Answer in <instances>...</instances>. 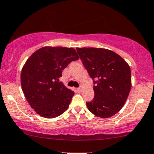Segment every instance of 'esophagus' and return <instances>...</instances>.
Here are the masks:
<instances>
[{"mask_svg":"<svg viewBox=\"0 0 154 154\" xmlns=\"http://www.w3.org/2000/svg\"><path fill=\"white\" fill-rule=\"evenodd\" d=\"M76 90L79 91V92H81V91H82V86H81L80 87H79V88H77L76 89Z\"/></svg>","mask_w":154,"mask_h":154,"instance_id":"obj_1","label":"esophagus"}]
</instances>
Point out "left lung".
Returning a JSON list of instances; mask_svg holds the SVG:
<instances>
[{
    "mask_svg": "<svg viewBox=\"0 0 154 154\" xmlns=\"http://www.w3.org/2000/svg\"><path fill=\"white\" fill-rule=\"evenodd\" d=\"M83 65L93 80L94 97L86 103L91 113L100 118L113 116L122 108L131 86V70L123 58L102 48H77Z\"/></svg>",
    "mask_w": 154,
    "mask_h": 154,
    "instance_id": "left-lung-1",
    "label": "left lung"
}]
</instances>
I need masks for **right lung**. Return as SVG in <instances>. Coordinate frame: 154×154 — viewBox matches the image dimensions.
Here are the masks:
<instances>
[{
  "label": "right lung",
  "instance_id": "obj_1",
  "mask_svg": "<svg viewBox=\"0 0 154 154\" xmlns=\"http://www.w3.org/2000/svg\"><path fill=\"white\" fill-rule=\"evenodd\" d=\"M79 57L72 48L45 46L27 59L21 72V85L32 109L42 117L52 119L68 108L74 91L59 79L63 70Z\"/></svg>",
  "mask_w": 154,
  "mask_h": 154
}]
</instances>
